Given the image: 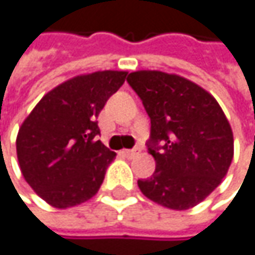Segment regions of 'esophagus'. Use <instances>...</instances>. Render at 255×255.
<instances>
[{"instance_id":"34e87169","label":"esophagus","mask_w":255,"mask_h":255,"mask_svg":"<svg viewBox=\"0 0 255 255\" xmlns=\"http://www.w3.org/2000/svg\"><path fill=\"white\" fill-rule=\"evenodd\" d=\"M141 151V148H132V150H123V154L124 156H127V157H134V156H137L138 153Z\"/></svg>"}]
</instances>
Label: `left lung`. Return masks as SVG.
<instances>
[{
	"label": "left lung",
	"mask_w": 255,
	"mask_h": 255,
	"mask_svg": "<svg viewBox=\"0 0 255 255\" xmlns=\"http://www.w3.org/2000/svg\"><path fill=\"white\" fill-rule=\"evenodd\" d=\"M127 82L151 121L148 153L156 160V170L138 180L142 195L174 211L196 206L217 189L231 166L230 121L215 98L183 76L137 70Z\"/></svg>",
	"instance_id": "1"
}]
</instances>
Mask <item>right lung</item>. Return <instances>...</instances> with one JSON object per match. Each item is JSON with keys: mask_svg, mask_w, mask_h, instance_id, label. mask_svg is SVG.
<instances>
[{"mask_svg": "<svg viewBox=\"0 0 255 255\" xmlns=\"http://www.w3.org/2000/svg\"><path fill=\"white\" fill-rule=\"evenodd\" d=\"M126 76L124 70L75 76L49 91L23 121L15 141L20 170L53 208H72L98 193L117 154L97 140V118Z\"/></svg>", "mask_w": 255, "mask_h": 255, "instance_id": "add662e5", "label": "right lung"}]
</instances>
